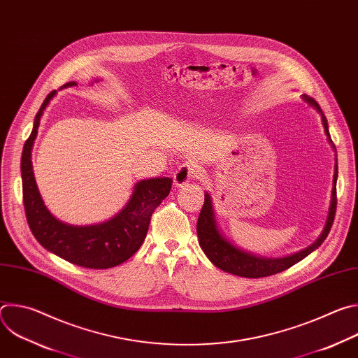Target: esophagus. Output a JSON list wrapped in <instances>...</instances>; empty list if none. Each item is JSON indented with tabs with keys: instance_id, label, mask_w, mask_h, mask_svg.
I'll list each match as a JSON object with an SVG mask.
<instances>
[{
	"instance_id": "obj_1",
	"label": "esophagus",
	"mask_w": 358,
	"mask_h": 358,
	"mask_svg": "<svg viewBox=\"0 0 358 358\" xmlns=\"http://www.w3.org/2000/svg\"><path fill=\"white\" fill-rule=\"evenodd\" d=\"M201 170L196 166L192 164H182L178 167V170L174 174V182L177 187H182L184 184L189 182L194 178H199Z\"/></svg>"
}]
</instances>
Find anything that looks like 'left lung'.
Listing matches in <instances>:
<instances>
[{
  "instance_id": "1",
  "label": "left lung",
  "mask_w": 358,
  "mask_h": 358,
  "mask_svg": "<svg viewBox=\"0 0 358 358\" xmlns=\"http://www.w3.org/2000/svg\"><path fill=\"white\" fill-rule=\"evenodd\" d=\"M301 99L320 115L327 140H329L331 148L336 150V147L331 141L330 133H329L327 119H326L324 113L322 112L320 106L309 96L301 94ZM334 160H336V164H334L333 188H331L329 214H327L326 224H324V228H323L320 236L312 245L301 249L300 252L287 255V257H282V258H266V257H261V255L248 252V250L236 246L221 231L217 217H215L213 198L208 192H206V199H203V206L199 213L198 222H196V235H198V243H199L201 249L203 250V253L207 255V258L217 268L222 269L224 272H228V273H232L236 276H242V278H265V276H271V275H275V273L289 269L294 264L304 259L313 250H316L323 243V241L327 238V235L331 229L333 221H334V215H336V207H337L336 184H337L338 171H337V159H334Z\"/></svg>"
}]
</instances>
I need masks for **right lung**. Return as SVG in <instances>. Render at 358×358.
<instances>
[{
	"instance_id": "obj_1",
	"label": "right lung",
	"mask_w": 358,
	"mask_h": 358,
	"mask_svg": "<svg viewBox=\"0 0 358 358\" xmlns=\"http://www.w3.org/2000/svg\"><path fill=\"white\" fill-rule=\"evenodd\" d=\"M93 82H97L94 79ZM69 82L64 87L76 86ZM57 90L50 92L39 108L31 136L24 144L21 177L24 208L28 225L36 241L57 257L89 269H109L126 262L138 250L148 231L150 220L162 201L170 194L173 178L140 180L130 199L113 218L94 225H71L50 214L39 194L31 152L38 134L39 120Z\"/></svg>"
}]
</instances>
